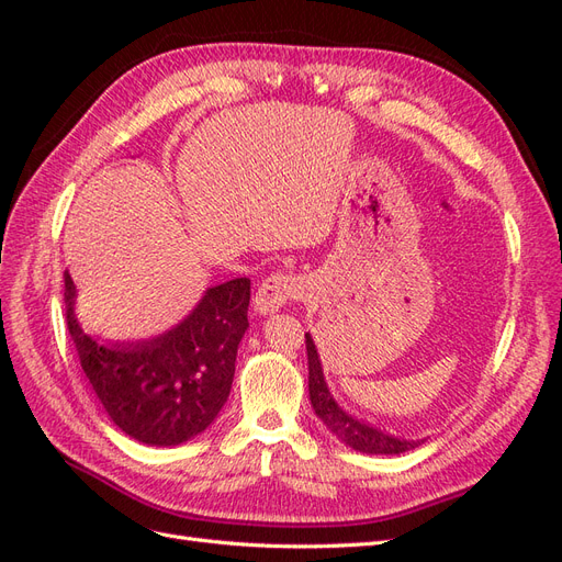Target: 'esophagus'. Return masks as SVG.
Wrapping results in <instances>:
<instances>
[{"label": "esophagus", "mask_w": 562, "mask_h": 562, "mask_svg": "<svg viewBox=\"0 0 562 562\" xmlns=\"http://www.w3.org/2000/svg\"><path fill=\"white\" fill-rule=\"evenodd\" d=\"M304 293V285L297 277L293 274H281V271H277V274L267 277L260 285L258 291H255V297H252V307L258 314H274L279 312L285 302L291 300H300Z\"/></svg>", "instance_id": "esophagus-1"}]
</instances>
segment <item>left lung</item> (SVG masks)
I'll return each instance as SVG.
<instances>
[{
  "mask_svg": "<svg viewBox=\"0 0 562 562\" xmlns=\"http://www.w3.org/2000/svg\"><path fill=\"white\" fill-rule=\"evenodd\" d=\"M307 342V359H310V398L314 413L326 424L333 436L342 440L345 446L353 448L356 452L366 454H401L419 446V440H405L398 436H389L366 422L353 419L349 413L339 407L330 394V389L323 380V368L312 335H304Z\"/></svg>",
  "mask_w": 562,
  "mask_h": 562,
  "instance_id": "8db88e82",
  "label": "left lung"
}]
</instances>
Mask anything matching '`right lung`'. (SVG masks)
Listing matches in <instances>:
<instances>
[{
	"mask_svg": "<svg viewBox=\"0 0 562 562\" xmlns=\"http://www.w3.org/2000/svg\"><path fill=\"white\" fill-rule=\"evenodd\" d=\"M77 288L65 271L67 330L83 375L119 429L147 446H180L223 411L236 349L248 328L250 281L213 285L173 330L140 342H100L75 318Z\"/></svg>",
	"mask_w": 562,
	"mask_h": 562,
	"instance_id": "obj_1",
	"label": "right lung"
}]
</instances>
